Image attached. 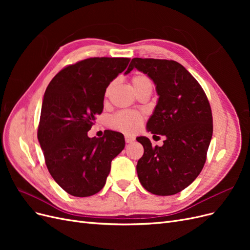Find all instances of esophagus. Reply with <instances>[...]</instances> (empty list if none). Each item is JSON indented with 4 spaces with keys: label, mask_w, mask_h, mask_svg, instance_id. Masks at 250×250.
Returning a JSON list of instances; mask_svg holds the SVG:
<instances>
[{
    "label": "esophagus",
    "mask_w": 250,
    "mask_h": 250,
    "mask_svg": "<svg viewBox=\"0 0 250 250\" xmlns=\"http://www.w3.org/2000/svg\"><path fill=\"white\" fill-rule=\"evenodd\" d=\"M133 141H134V139H133V138L129 137V135H125V142H126L127 144H129V143H132Z\"/></svg>",
    "instance_id": "34e87169"
}]
</instances>
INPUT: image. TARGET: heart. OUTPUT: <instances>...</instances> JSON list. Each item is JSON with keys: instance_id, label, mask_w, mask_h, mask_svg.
I'll list each match as a JSON object with an SVG mask.
<instances>
[{"instance_id": "1", "label": "heart", "mask_w": 250, "mask_h": 250, "mask_svg": "<svg viewBox=\"0 0 250 250\" xmlns=\"http://www.w3.org/2000/svg\"><path fill=\"white\" fill-rule=\"evenodd\" d=\"M132 86L135 92H139L140 89L151 86V81L150 79L144 74H135L131 78ZM112 83L107 86L106 90H105V96H108L110 94V90L112 88ZM144 121L143 115L135 111L130 110H123L117 112L115 116L111 117L109 121V125L113 128V129L119 130L121 132H124L127 134H133L137 132Z\"/></svg>"}]
</instances>
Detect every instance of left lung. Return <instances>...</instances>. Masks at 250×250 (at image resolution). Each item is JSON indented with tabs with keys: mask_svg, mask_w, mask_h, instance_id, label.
<instances>
[{
	"mask_svg": "<svg viewBox=\"0 0 250 250\" xmlns=\"http://www.w3.org/2000/svg\"><path fill=\"white\" fill-rule=\"evenodd\" d=\"M137 69L154 82L158 95L147 130L165 135L162 147L146 137L137 141L144 154L137 165L140 183L154 195L181 192L197 177L213 135V116L202 87L174 60L133 58L125 74Z\"/></svg>",
	"mask_w": 250,
	"mask_h": 250,
	"instance_id": "1",
	"label": "left lung"
}]
</instances>
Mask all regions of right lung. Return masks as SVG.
Masks as SVG:
<instances>
[{
    "label": "right lung",
    "mask_w": 250,
    "mask_h": 250,
    "mask_svg": "<svg viewBox=\"0 0 250 250\" xmlns=\"http://www.w3.org/2000/svg\"><path fill=\"white\" fill-rule=\"evenodd\" d=\"M124 57H94L65 66L43 96L37 139L47 168L70 195L87 197L102 190L111 161L125 147L124 135L105 130L88 138L103 110L105 90L129 63Z\"/></svg>",
    "instance_id": "obj_1"
}]
</instances>
